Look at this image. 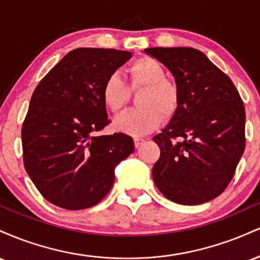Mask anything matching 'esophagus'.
Returning <instances> with one entry per match:
<instances>
[{"label":"esophagus","instance_id":"1","mask_svg":"<svg viewBox=\"0 0 260 260\" xmlns=\"http://www.w3.org/2000/svg\"><path fill=\"white\" fill-rule=\"evenodd\" d=\"M144 142H145V140L142 139V138H134V147L139 148L140 145L144 144Z\"/></svg>","mask_w":260,"mask_h":260}]
</instances>
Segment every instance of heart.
<instances>
[{"instance_id": "heart-1", "label": "heart", "mask_w": 260, "mask_h": 260, "mask_svg": "<svg viewBox=\"0 0 260 260\" xmlns=\"http://www.w3.org/2000/svg\"><path fill=\"white\" fill-rule=\"evenodd\" d=\"M128 88L117 73H111L101 88L104 105L112 113L120 112L129 100V91L138 90L137 107L118 116L115 127L131 136H144L154 131L165 118L171 117L180 106V86L166 78V71L153 57H140L127 68Z\"/></svg>"}]
</instances>
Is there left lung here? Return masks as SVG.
Segmentation results:
<instances>
[{"label":"left lung","instance_id":"left-lung-1","mask_svg":"<svg viewBox=\"0 0 260 260\" xmlns=\"http://www.w3.org/2000/svg\"><path fill=\"white\" fill-rule=\"evenodd\" d=\"M144 51L171 71L181 92L177 111L154 137L160 157L153 180L177 204L207 203L226 189L244 151L243 101L232 80L199 50Z\"/></svg>","mask_w":260,"mask_h":260}]
</instances>
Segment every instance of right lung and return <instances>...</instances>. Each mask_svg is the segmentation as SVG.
Here are the masks:
<instances>
[{"label": "right lung", "mask_w": 260, "mask_h": 260, "mask_svg": "<svg viewBox=\"0 0 260 260\" xmlns=\"http://www.w3.org/2000/svg\"><path fill=\"white\" fill-rule=\"evenodd\" d=\"M131 52L80 47L40 80L22 126L23 162L46 201L67 210L98 204L111 189L115 168L134 150L124 133L96 136L111 120L101 88Z\"/></svg>", "instance_id": "1"}]
</instances>
